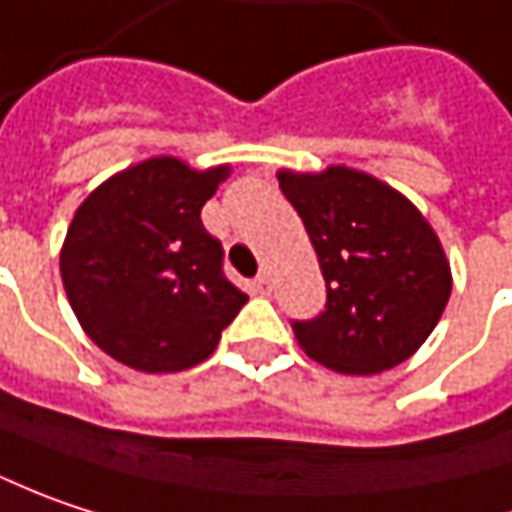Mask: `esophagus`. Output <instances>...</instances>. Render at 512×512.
Instances as JSON below:
<instances>
[{
	"mask_svg": "<svg viewBox=\"0 0 512 512\" xmlns=\"http://www.w3.org/2000/svg\"><path fill=\"white\" fill-rule=\"evenodd\" d=\"M270 288H273V285H270L268 273H262V276H256V279H253V291H256L259 296H268Z\"/></svg>",
	"mask_w": 512,
	"mask_h": 512,
	"instance_id": "obj_1",
	"label": "esophagus"
}]
</instances>
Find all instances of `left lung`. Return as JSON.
Listing matches in <instances>:
<instances>
[{
  "mask_svg": "<svg viewBox=\"0 0 512 512\" xmlns=\"http://www.w3.org/2000/svg\"><path fill=\"white\" fill-rule=\"evenodd\" d=\"M320 262L328 302L294 322L299 348L340 374H380L432 334L452 291L444 244L423 213L369 172H276Z\"/></svg>",
  "mask_w": 512,
  "mask_h": 512,
  "instance_id": "obj_1",
  "label": "left lung"
}]
</instances>
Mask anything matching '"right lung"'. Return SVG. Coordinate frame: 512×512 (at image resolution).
<instances>
[{
    "label": "right lung",
    "mask_w": 512,
    "mask_h": 512,
    "mask_svg": "<svg viewBox=\"0 0 512 512\" xmlns=\"http://www.w3.org/2000/svg\"><path fill=\"white\" fill-rule=\"evenodd\" d=\"M230 164L155 155L106 178L77 207L60 276L83 331L117 363L172 374L204 363L247 302L221 270L201 207Z\"/></svg>",
    "instance_id": "1"
}]
</instances>
